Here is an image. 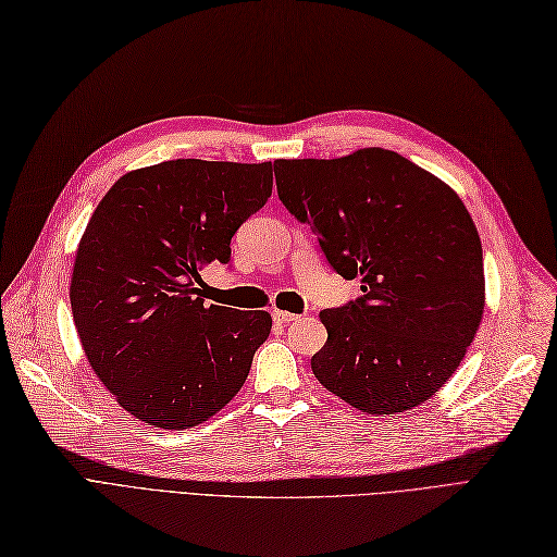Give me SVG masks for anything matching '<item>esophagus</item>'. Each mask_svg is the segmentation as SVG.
<instances>
[{"mask_svg": "<svg viewBox=\"0 0 557 557\" xmlns=\"http://www.w3.org/2000/svg\"><path fill=\"white\" fill-rule=\"evenodd\" d=\"M273 319H275V324H292V321L298 319V314L286 312V310H273Z\"/></svg>", "mask_w": 557, "mask_h": 557, "instance_id": "1", "label": "esophagus"}]
</instances>
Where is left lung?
Listing matches in <instances>:
<instances>
[{
	"label": "left lung",
	"mask_w": 557,
	"mask_h": 557,
	"mask_svg": "<svg viewBox=\"0 0 557 557\" xmlns=\"http://www.w3.org/2000/svg\"><path fill=\"white\" fill-rule=\"evenodd\" d=\"M277 196L312 228L361 298L321 310L319 384L366 414H396L433 398L474 339L483 252L460 196L384 148L337 159H277ZM277 177V175H275Z\"/></svg>",
	"instance_id": "left-lung-1"
}]
</instances>
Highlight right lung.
I'll return each instance as SVG.
<instances>
[{
    "label": "right lung",
    "instance_id": "right-lung-1",
    "mask_svg": "<svg viewBox=\"0 0 557 557\" xmlns=\"http://www.w3.org/2000/svg\"><path fill=\"white\" fill-rule=\"evenodd\" d=\"M273 161L173 159L124 173L76 249L69 298L87 363L122 409L194 428L243 388L273 319L206 305L201 271L265 206Z\"/></svg>",
    "mask_w": 557,
    "mask_h": 557
}]
</instances>
